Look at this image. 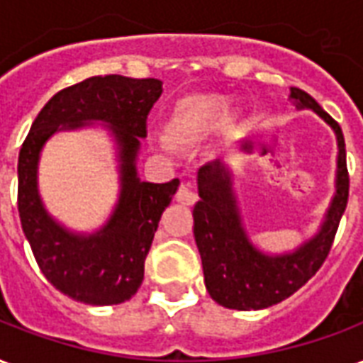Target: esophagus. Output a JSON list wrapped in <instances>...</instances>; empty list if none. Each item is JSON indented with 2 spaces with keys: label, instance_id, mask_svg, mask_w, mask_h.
Instances as JSON below:
<instances>
[{
  "label": "esophagus",
  "instance_id": "esophagus-1",
  "mask_svg": "<svg viewBox=\"0 0 363 363\" xmlns=\"http://www.w3.org/2000/svg\"><path fill=\"white\" fill-rule=\"evenodd\" d=\"M198 200V196H196L194 189H192V184L190 182H182L181 186H179V192H177V202L184 203V206H192Z\"/></svg>",
  "mask_w": 363,
  "mask_h": 363
}]
</instances>
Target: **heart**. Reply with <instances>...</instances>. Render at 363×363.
Segmentation results:
<instances>
[{
    "label": "heart",
    "instance_id": "1",
    "mask_svg": "<svg viewBox=\"0 0 363 363\" xmlns=\"http://www.w3.org/2000/svg\"><path fill=\"white\" fill-rule=\"evenodd\" d=\"M229 101L217 94H194L181 98L165 121V140L171 146H194L217 128L233 134L240 127L238 115H227Z\"/></svg>",
    "mask_w": 363,
    "mask_h": 363
}]
</instances>
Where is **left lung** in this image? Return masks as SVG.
<instances>
[{"label":"left lung","mask_w":363,"mask_h":363,"mask_svg":"<svg viewBox=\"0 0 363 363\" xmlns=\"http://www.w3.org/2000/svg\"><path fill=\"white\" fill-rule=\"evenodd\" d=\"M291 98L302 109H313L331 125L339 142L337 194L319 233L292 254L267 256L252 246L233 194V181L221 161L198 171L200 202L194 206V238L202 256L209 296L229 310H264L283 302L310 281L331 252L340 217L348 203L350 177L346 169L345 136L339 123L321 109L310 94L291 88Z\"/></svg>","instance_id":"8db88e82"}]
</instances>
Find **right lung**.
Returning <instances> with one entry per match:
<instances>
[{"label": "right lung", "mask_w": 363, "mask_h": 363, "mask_svg": "<svg viewBox=\"0 0 363 363\" xmlns=\"http://www.w3.org/2000/svg\"><path fill=\"white\" fill-rule=\"evenodd\" d=\"M161 80L121 74L90 77L59 90L24 138L18 154V217L45 279L77 302L113 306L133 298L144 281V262L161 213L179 189V179L154 184L136 177V154L146 138L147 115L161 96ZM90 120L110 125L120 144L121 196L114 216L96 235H72L52 221L35 186L39 150L59 126Z\"/></svg>", "instance_id": "add662e5"}]
</instances>
